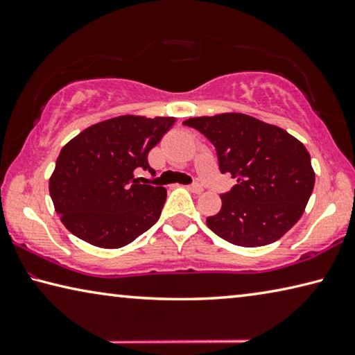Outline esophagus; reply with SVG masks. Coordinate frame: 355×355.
Here are the masks:
<instances>
[{
    "label": "esophagus",
    "mask_w": 355,
    "mask_h": 355,
    "mask_svg": "<svg viewBox=\"0 0 355 355\" xmlns=\"http://www.w3.org/2000/svg\"><path fill=\"white\" fill-rule=\"evenodd\" d=\"M189 191L194 192V194H202L203 188H202V184H199V183H192V184L189 186Z\"/></svg>",
    "instance_id": "obj_1"
}]
</instances>
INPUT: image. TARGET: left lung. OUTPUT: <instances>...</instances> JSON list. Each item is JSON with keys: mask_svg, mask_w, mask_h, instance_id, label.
<instances>
[{"mask_svg": "<svg viewBox=\"0 0 355 355\" xmlns=\"http://www.w3.org/2000/svg\"><path fill=\"white\" fill-rule=\"evenodd\" d=\"M218 152L219 169L236 184L220 196V211L207 225L243 248L277 241L302 216L315 186V171L304 144L275 125L239 112L192 117Z\"/></svg>", "mask_w": 355, "mask_h": 355, "instance_id": "left-lung-1", "label": "left lung"}]
</instances>
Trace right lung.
Instances as JSON below:
<instances>
[{
  "instance_id": "right-lung-1",
  "label": "right lung",
  "mask_w": 355,
  "mask_h": 355,
  "mask_svg": "<svg viewBox=\"0 0 355 355\" xmlns=\"http://www.w3.org/2000/svg\"><path fill=\"white\" fill-rule=\"evenodd\" d=\"M175 117L119 116L83 130L62 147L50 177V196L69 232L103 249L123 248L159 219L167 191L141 184L155 171L148 152Z\"/></svg>"
}]
</instances>
